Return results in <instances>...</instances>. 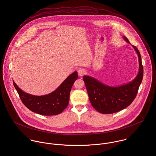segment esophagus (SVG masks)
<instances>
[{"label": "esophagus", "mask_w": 156, "mask_h": 156, "mask_svg": "<svg viewBox=\"0 0 156 156\" xmlns=\"http://www.w3.org/2000/svg\"><path fill=\"white\" fill-rule=\"evenodd\" d=\"M77 73H78V75L79 76H83V75H85L86 71H85L84 69H82V68H80L77 70Z\"/></svg>", "instance_id": "1"}]
</instances>
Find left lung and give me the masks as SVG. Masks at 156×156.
I'll return each instance as SVG.
<instances>
[{
	"mask_svg": "<svg viewBox=\"0 0 156 156\" xmlns=\"http://www.w3.org/2000/svg\"><path fill=\"white\" fill-rule=\"evenodd\" d=\"M123 38L130 43L126 37ZM132 46L139 59V72L132 81L121 86L111 87L89 76H84L83 77L90 103L96 111L101 113L109 114L120 111L129 106L136 97L143 79L144 69L140 54L136 47Z\"/></svg>",
	"mask_w": 156,
	"mask_h": 156,
	"instance_id": "left-lung-1",
	"label": "left lung"
}]
</instances>
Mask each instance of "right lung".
<instances>
[{"instance_id": "1", "label": "right lung", "mask_w": 156, "mask_h": 156, "mask_svg": "<svg viewBox=\"0 0 156 156\" xmlns=\"http://www.w3.org/2000/svg\"><path fill=\"white\" fill-rule=\"evenodd\" d=\"M77 78V72L74 71L55 90L41 96L26 93L14 81L13 84L23 103L29 110L42 115H56L62 113L68 106L71 89Z\"/></svg>"}]
</instances>
